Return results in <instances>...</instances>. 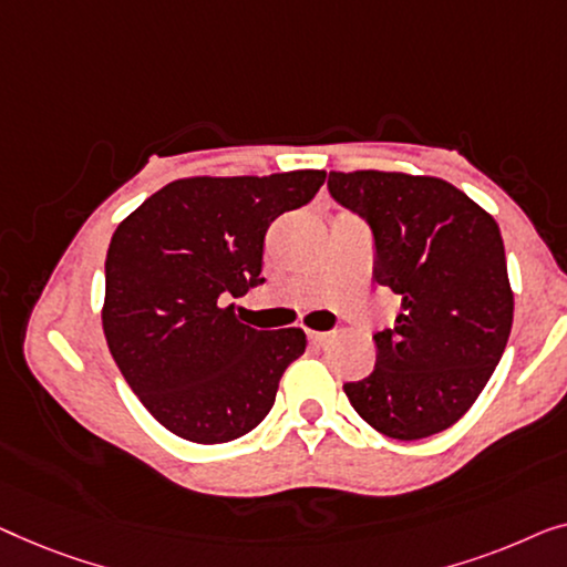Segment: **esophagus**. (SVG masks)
<instances>
[{
    "instance_id": "1",
    "label": "esophagus",
    "mask_w": 567,
    "mask_h": 567,
    "mask_svg": "<svg viewBox=\"0 0 567 567\" xmlns=\"http://www.w3.org/2000/svg\"><path fill=\"white\" fill-rule=\"evenodd\" d=\"M308 339L313 341V344H323V341L329 339V333H326V331H308Z\"/></svg>"
}]
</instances>
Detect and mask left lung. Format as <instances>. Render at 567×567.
Returning a JSON list of instances; mask_svg holds the SVG:
<instances>
[{
  "instance_id": "1",
  "label": "left lung",
  "mask_w": 567,
  "mask_h": 567,
  "mask_svg": "<svg viewBox=\"0 0 567 567\" xmlns=\"http://www.w3.org/2000/svg\"><path fill=\"white\" fill-rule=\"evenodd\" d=\"M329 193L372 230V280L401 295L378 360L347 382L354 411L393 440L440 434L465 416L514 321L496 220L450 182L401 172H331Z\"/></svg>"
}]
</instances>
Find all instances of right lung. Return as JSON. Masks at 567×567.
<instances>
[{"label":"right lung","mask_w":567,"mask_h":567,"mask_svg":"<svg viewBox=\"0 0 567 567\" xmlns=\"http://www.w3.org/2000/svg\"><path fill=\"white\" fill-rule=\"evenodd\" d=\"M323 179L316 169L177 179L117 226L102 329L125 382L172 434L234 442L272 411L306 333L257 331L226 302L265 282L267 228L313 200Z\"/></svg>","instance_id":"right-lung-1"}]
</instances>
